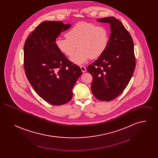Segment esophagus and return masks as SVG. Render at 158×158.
<instances>
[{
    "label": "esophagus",
    "instance_id": "34e87169",
    "mask_svg": "<svg viewBox=\"0 0 158 158\" xmlns=\"http://www.w3.org/2000/svg\"><path fill=\"white\" fill-rule=\"evenodd\" d=\"M80 68H81V69L82 70V73H85V72L86 71V68H85V67H84V66H80Z\"/></svg>",
    "mask_w": 158,
    "mask_h": 158
}]
</instances>
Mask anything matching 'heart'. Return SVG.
<instances>
[{"label": "heart", "mask_w": 158, "mask_h": 158, "mask_svg": "<svg viewBox=\"0 0 158 158\" xmlns=\"http://www.w3.org/2000/svg\"><path fill=\"white\" fill-rule=\"evenodd\" d=\"M66 38H59L55 44L61 53L71 56L77 46L79 50L70 58L76 64L81 65L89 58L95 59L101 56L107 48L109 35L103 26L92 23L80 22L66 34Z\"/></svg>", "instance_id": "b5f03b06"}]
</instances>
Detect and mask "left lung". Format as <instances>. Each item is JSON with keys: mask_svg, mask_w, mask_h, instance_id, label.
<instances>
[{"mask_svg": "<svg viewBox=\"0 0 158 158\" xmlns=\"http://www.w3.org/2000/svg\"><path fill=\"white\" fill-rule=\"evenodd\" d=\"M97 21L108 23L111 34L104 53L87 70L93 77L91 90L95 97L110 101L126 89L134 73V44L129 32L115 18L106 17Z\"/></svg>", "mask_w": 158, "mask_h": 158, "instance_id": "8db88e82", "label": "left lung"}]
</instances>
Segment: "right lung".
Segmentation results:
<instances>
[{"instance_id":"obj_1","label":"right lung","mask_w":158,"mask_h":158,"mask_svg":"<svg viewBox=\"0 0 158 158\" xmlns=\"http://www.w3.org/2000/svg\"><path fill=\"white\" fill-rule=\"evenodd\" d=\"M71 27L61 21H44L25 41L24 69L38 95L54 105L64 104L73 97L72 89L82 70L69 61L55 44L57 38Z\"/></svg>"}]
</instances>
